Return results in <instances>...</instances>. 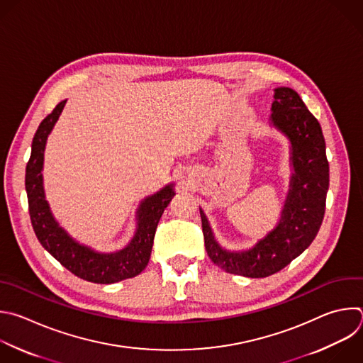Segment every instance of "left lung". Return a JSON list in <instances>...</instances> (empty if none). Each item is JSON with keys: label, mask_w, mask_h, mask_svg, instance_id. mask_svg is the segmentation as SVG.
Wrapping results in <instances>:
<instances>
[{"label": "left lung", "mask_w": 363, "mask_h": 363, "mask_svg": "<svg viewBox=\"0 0 363 363\" xmlns=\"http://www.w3.org/2000/svg\"><path fill=\"white\" fill-rule=\"evenodd\" d=\"M274 98L272 123L289 138L295 168L279 225L254 250L228 252L215 242L201 211L205 250L211 261L225 272L248 278L279 272L312 244L325 215L329 186L325 138L318 119L291 88H277Z\"/></svg>", "instance_id": "8db88e82"}]
</instances>
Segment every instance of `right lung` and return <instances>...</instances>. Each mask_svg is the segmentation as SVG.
Segmentation results:
<instances>
[{
  "mask_svg": "<svg viewBox=\"0 0 363 363\" xmlns=\"http://www.w3.org/2000/svg\"><path fill=\"white\" fill-rule=\"evenodd\" d=\"M67 99L57 104L40 124L31 148V157L26 171V189L28 211L34 232L41 245L71 274L94 284H113L140 275L150 262L154 236L158 222L175 192L171 186L141 203L138 213V229L133 242L116 254H96L78 245L54 220L43 189V161L48 134L65 105Z\"/></svg>",
  "mask_w": 363,
  "mask_h": 363,
  "instance_id": "right-lung-1",
  "label": "right lung"
}]
</instances>
